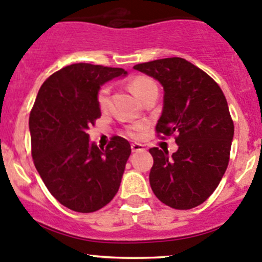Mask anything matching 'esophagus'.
Masks as SVG:
<instances>
[{"instance_id":"1","label":"esophagus","mask_w":262,"mask_h":262,"mask_svg":"<svg viewBox=\"0 0 262 262\" xmlns=\"http://www.w3.org/2000/svg\"><path fill=\"white\" fill-rule=\"evenodd\" d=\"M130 147H132V150H133V152H139V150L144 149V146L141 143H132Z\"/></svg>"}]
</instances>
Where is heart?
I'll list each match as a JSON object with an SVG mask.
<instances>
[{"label": "heart", "instance_id": "obj_1", "mask_svg": "<svg viewBox=\"0 0 262 262\" xmlns=\"http://www.w3.org/2000/svg\"><path fill=\"white\" fill-rule=\"evenodd\" d=\"M129 89L130 91L138 97L139 100H143L144 97L149 94L152 90L157 89L156 83L150 78L146 77V76H137V77L132 78V81L129 82ZM109 92H110V86L109 84H104L99 89L96 94V101L97 105L100 106V109H105L109 101ZM144 125L143 124H133V125H129L125 129V133L128 134L132 138H137L139 137V133L143 130Z\"/></svg>", "mask_w": 262, "mask_h": 262}]
</instances>
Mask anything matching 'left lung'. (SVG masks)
<instances>
[{
	"instance_id": "1",
	"label": "left lung",
	"mask_w": 262,
	"mask_h": 262,
	"mask_svg": "<svg viewBox=\"0 0 262 262\" xmlns=\"http://www.w3.org/2000/svg\"><path fill=\"white\" fill-rule=\"evenodd\" d=\"M163 86L161 138L175 137L172 156L153 147L149 184L156 196L173 209L204 203L221 182L229 162L234 125L221 87L203 70L172 57L134 66Z\"/></svg>"
}]
</instances>
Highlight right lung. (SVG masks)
Masks as SVG:
<instances>
[{"mask_svg":"<svg viewBox=\"0 0 262 262\" xmlns=\"http://www.w3.org/2000/svg\"><path fill=\"white\" fill-rule=\"evenodd\" d=\"M125 75L123 68L75 63L49 76L39 90L29 118L31 155L50 194L68 209L96 212L118 192L130 144L116 136L99 148L86 130L101 116L100 86Z\"/></svg>","mask_w":262,"mask_h":262,"instance_id":"add662e5","label":"right lung"}]
</instances>
